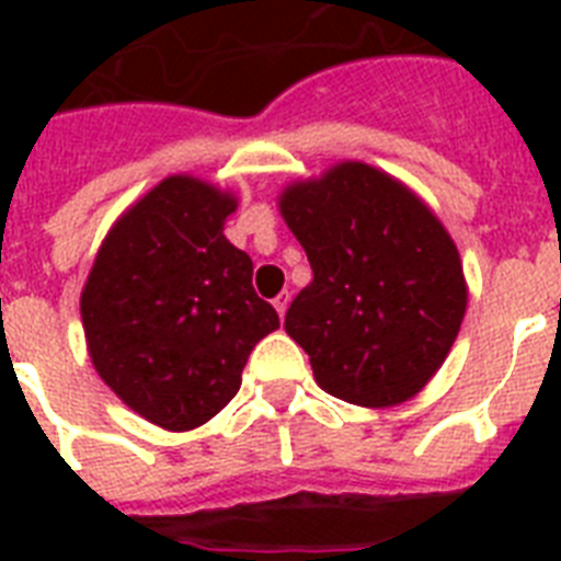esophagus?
Returning <instances> with one entry per match:
<instances>
[{
  "label": "esophagus",
  "mask_w": 561,
  "mask_h": 561,
  "mask_svg": "<svg viewBox=\"0 0 561 561\" xmlns=\"http://www.w3.org/2000/svg\"><path fill=\"white\" fill-rule=\"evenodd\" d=\"M288 302H290V294H288V290H282L279 297L273 299V308L279 311V317H285V311H288Z\"/></svg>",
  "instance_id": "34e87169"
}]
</instances>
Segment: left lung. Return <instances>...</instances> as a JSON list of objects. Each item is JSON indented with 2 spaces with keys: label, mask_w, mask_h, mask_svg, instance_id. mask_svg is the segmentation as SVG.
<instances>
[{
  "label": "left lung",
  "mask_w": 561,
  "mask_h": 561,
  "mask_svg": "<svg viewBox=\"0 0 561 561\" xmlns=\"http://www.w3.org/2000/svg\"><path fill=\"white\" fill-rule=\"evenodd\" d=\"M279 209L314 279L285 314L317 383L360 408L413 399L451 352L466 279L460 253L408 186L341 162L282 192Z\"/></svg>",
  "instance_id": "obj_1"
}]
</instances>
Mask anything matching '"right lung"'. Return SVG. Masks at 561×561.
Returning a JSON list of instances; mask_svg holds the SVG:
<instances>
[{
	"label": "right lung",
	"instance_id": "right-lung-1",
	"mask_svg": "<svg viewBox=\"0 0 561 561\" xmlns=\"http://www.w3.org/2000/svg\"><path fill=\"white\" fill-rule=\"evenodd\" d=\"M236 206L203 180L165 178L113 224L83 285L92 367L165 431L227 408L255 343L279 329L250 255L224 236Z\"/></svg>",
	"mask_w": 561,
	"mask_h": 561
}]
</instances>
